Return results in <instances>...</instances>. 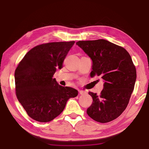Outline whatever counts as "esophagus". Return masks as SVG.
<instances>
[{
  "instance_id": "1",
  "label": "esophagus",
  "mask_w": 149,
  "mask_h": 149,
  "mask_svg": "<svg viewBox=\"0 0 149 149\" xmlns=\"http://www.w3.org/2000/svg\"><path fill=\"white\" fill-rule=\"evenodd\" d=\"M79 93L80 95H83L86 93V91H84L83 90H79Z\"/></svg>"
}]
</instances>
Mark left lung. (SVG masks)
Returning a JSON list of instances; mask_svg holds the SVG:
<instances>
[{"label":"left lung","instance_id":"obj_1","mask_svg":"<svg viewBox=\"0 0 149 149\" xmlns=\"http://www.w3.org/2000/svg\"><path fill=\"white\" fill-rule=\"evenodd\" d=\"M76 45L92 61L90 76L104 80L100 95L89 92L93 102L86 113L100 123L115 120L127 107L134 90L136 70L128 52L105 40L79 41Z\"/></svg>","mask_w":149,"mask_h":149}]
</instances>
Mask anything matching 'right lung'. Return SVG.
<instances>
[{
    "label": "right lung",
    "mask_w": 149,
    "mask_h": 149,
    "mask_svg": "<svg viewBox=\"0 0 149 149\" xmlns=\"http://www.w3.org/2000/svg\"><path fill=\"white\" fill-rule=\"evenodd\" d=\"M75 42H52L34 47L19 63L15 72L16 95L31 118L40 122L54 119L64 110L70 98L78 91L63 87L52 78Z\"/></svg>",
    "instance_id": "1"
}]
</instances>
